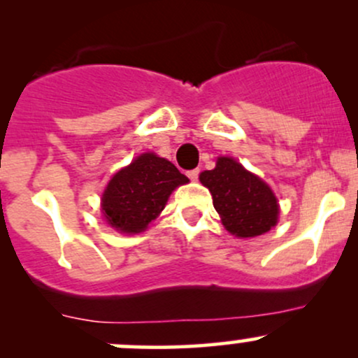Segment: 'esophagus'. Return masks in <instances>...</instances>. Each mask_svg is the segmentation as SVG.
Listing matches in <instances>:
<instances>
[{
  "instance_id": "1",
  "label": "esophagus",
  "mask_w": 358,
  "mask_h": 358,
  "mask_svg": "<svg viewBox=\"0 0 358 358\" xmlns=\"http://www.w3.org/2000/svg\"><path fill=\"white\" fill-rule=\"evenodd\" d=\"M199 175H200V170H199V168H195V170L187 171V176H188V178L192 180V182H195V180H199Z\"/></svg>"
}]
</instances>
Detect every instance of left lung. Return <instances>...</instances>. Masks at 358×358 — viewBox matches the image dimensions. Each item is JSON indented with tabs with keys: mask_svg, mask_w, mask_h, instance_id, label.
<instances>
[{
	"mask_svg": "<svg viewBox=\"0 0 358 358\" xmlns=\"http://www.w3.org/2000/svg\"><path fill=\"white\" fill-rule=\"evenodd\" d=\"M200 182L212 193L222 224L237 237H256L278 222V200L271 188L232 158L217 159L213 170L203 171Z\"/></svg>",
	"mask_w": 358,
	"mask_h": 358,
	"instance_id": "8db88e82",
	"label": "left lung"
}]
</instances>
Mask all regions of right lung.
<instances>
[{"instance_id": "right-lung-1", "label": "right lung", "mask_w": 358, "mask_h": 358, "mask_svg": "<svg viewBox=\"0 0 358 358\" xmlns=\"http://www.w3.org/2000/svg\"><path fill=\"white\" fill-rule=\"evenodd\" d=\"M187 182L173 163L145 153L113 176L102 195V212L116 231L138 234L165 208L170 193Z\"/></svg>"}]
</instances>
